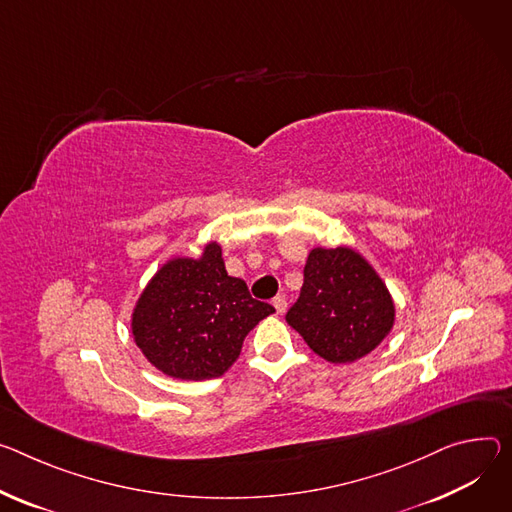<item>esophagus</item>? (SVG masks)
Masks as SVG:
<instances>
[{"label": "esophagus", "mask_w": 512, "mask_h": 512, "mask_svg": "<svg viewBox=\"0 0 512 512\" xmlns=\"http://www.w3.org/2000/svg\"><path fill=\"white\" fill-rule=\"evenodd\" d=\"M273 308H275V312H277V314H284V312H286V308H288L286 298H284V296H277V298H273Z\"/></svg>", "instance_id": "34e87169"}]
</instances>
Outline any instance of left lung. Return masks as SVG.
<instances>
[{
	"mask_svg": "<svg viewBox=\"0 0 512 512\" xmlns=\"http://www.w3.org/2000/svg\"><path fill=\"white\" fill-rule=\"evenodd\" d=\"M286 320L318 357L353 363L392 333L396 304L380 273L359 251L314 247L300 298Z\"/></svg>",
	"mask_w": 512,
	"mask_h": 512,
	"instance_id": "1",
	"label": "left lung"
}]
</instances>
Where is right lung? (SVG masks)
<instances>
[{"label": "right lung", "mask_w": 512, "mask_h": 512, "mask_svg": "<svg viewBox=\"0 0 512 512\" xmlns=\"http://www.w3.org/2000/svg\"><path fill=\"white\" fill-rule=\"evenodd\" d=\"M273 312L226 273L220 243L208 241L198 257L173 255L155 271L132 308L130 331L161 374L202 382L220 378L249 331Z\"/></svg>", "instance_id": "1"}]
</instances>
